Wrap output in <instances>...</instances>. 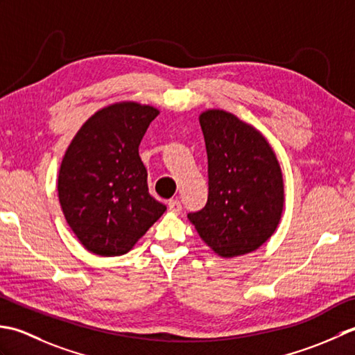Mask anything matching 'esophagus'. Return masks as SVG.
I'll return each instance as SVG.
<instances>
[{"label":"esophagus","instance_id":"34e87169","mask_svg":"<svg viewBox=\"0 0 355 355\" xmlns=\"http://www.w3.org/2000/svg\"><path fill=\"white\" fill-rule=\"evenodd\" d=\"M168 209L173 213H180L182 211V204L178 199H170L168 200Z\"/></svg>","mask_w":355,"mask_h":355}]
</instances>
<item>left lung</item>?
<instances>
[{
  "label": "left lung",
  "mask_w": 355,
  "mask_h": 355,
  "mask_svg": "<svg viewBox=\"0 0 355 355\" xmlns=\"http://www.w3.org/2000/svg\"><path fill=\"white\" fill-rule=\"evenodd\" d=\"M208 157V200L188 219L222 257L257 250L276 231L284 209V179L270 144L234 114L199 116Z\"/></svg>",
  "instance_id": "8db88e82"
}]
</instances>
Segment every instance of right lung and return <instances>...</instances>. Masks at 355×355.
Instances as JSON below:
<instances>
[{
  "mask_svg": "<svg viewBox=\"0 0 355 355\" xmlns=\"http://www.w3.org/2000/svg\"><path fill=\"white\" fill-rule=\"evenodd\" d=\"M156 108L119 103L96 112L69 146L58 194L71 231L98 256H121L147 233L165 207L148 191L139 144Z\"/></svg>",
  "mask_w": 355,
  "mask_h": 355,
  "instance_id": "obj_1",
  "label": "right lung"
}]
</instances>
